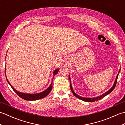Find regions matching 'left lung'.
I'll return each instance as SVG.
<instances>
[{
  "mask_svg": "<svg viewBox=\"0 0 125 125\" xmlns=\"http://www.w3.org/2000/svg\"><path fill=\"white\" fill-rule=\"evenodd\" d=\"M120 70H119V73H118L117 76H116V79H115V83H114L113 86L112 87V88H111L110 90H108V91H107L106 92H105V94H103L102 95H100V96H98L97 97H95V98H84V97H81L79 96V95H78V94H77L76 93L73 91V87H72V85H71V81H70V75L69 76V79H70V89H71V92H73V94L75 95V96L77 98H79V99H80L82 100L83 101H85V102H95V101H98L99 100H100L101 99H102L105 96H106V95H107V94H110V93L112 92L113 90H114V89L115 88V87L116 86V82H117V79H118V75H119V72H120Z\"/></svg>",
  "mask_w": 125,
  "mask_h": 125,
  "instance_id": "1",
  "label": "left lung"
}]
</instances>
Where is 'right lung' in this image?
Listing matches in <instances>:
<instances>
[{
  "label": "right lung",
  "instance_id": "right-lung-1",
  "mask_svg": "<svg viewBox=\"0 0 125 125\" xmlns=\"http://www.w3.org/2000/svg\"><path fill=\"white\" fill-rule=\"evenodd\" d=\"M58 70H59V69H57L55 70L54 71V73H53V74H54V76H53V77H54V76L58 72ZM6 79L7 81V82L9 83V84L10 85V86H11L12 89L13 90V91H14L20 97H21V98H22V99L26 100H36L41 99V98H44L45 97H46L47 95L49 94L50 92L51 91L52 89V83L50 85V86L48 87L47 89H46L45 91L42 92L41 93H39V94H24V93L19 92V91H17L15 89H14L13 87V86L11 85V84H10L9 83V82L8 81L7 78H6Z\"/></svg>",
  "mask_w": 125,
  "mask_h": 125
}]
</instances>
